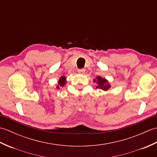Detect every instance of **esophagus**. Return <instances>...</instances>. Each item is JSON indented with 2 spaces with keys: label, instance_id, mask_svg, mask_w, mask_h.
Segmentation results:
<instances>
[{
  "label": "esophagus",
  "instance_id": "34e87169",
  "mask_svg": "<svg viewBox=\"0 0 157 157\" xmlns=\"http://www.w3.org/2000/svg\"><path fill=\"white\" fill-rule=\"evenodd\" d=\"M78 72L79 74H84V73H85V69H78Z\"/></svg>",
  "mask_w": 157,
  "mask_h": 157
}]
</instances>
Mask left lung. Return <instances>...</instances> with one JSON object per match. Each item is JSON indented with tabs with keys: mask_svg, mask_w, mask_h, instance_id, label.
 <instances>
[{
	"mask_svg": "<svg viewBox=\"0 0 157 157\" xmlns=\"http://www.w3.org/2000/svg\"><path fill=\"white\" fill-rule=\"evenodd\" d=\"M93 82H95L96 84V88L101 89L102 90L106 91L108 90L109 88H111V84L109 82V81L106 78H103L101 76H97L96 78L93 80Z\"/></svg>",
	"mask_w": 157,
	"mask_h": 157,
	"instance_id": "obj_1",
	"label": "left lung"
}]
</instances>
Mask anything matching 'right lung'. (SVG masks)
I'll list each match as a JSON object with an SVG mask.
<instances>
[{
    "label": "right lung",
    "mask_w": 157,
    "mask_h": 157,
    "mask_svg": "<svg viewBox=\"0 0 157 157\" xmlns=\"http://www.w3.org/2000/svg\"><path fill=\"white\" fill-rule=\"evenodd\" d=\"M58 86H56V88L57 89H60V87H63L65 85H66L67 84V78L65 76H61L60 77V78L58 80Z\"/></svg>",
    "instance_id": "add662e5"
}]
</instances>
